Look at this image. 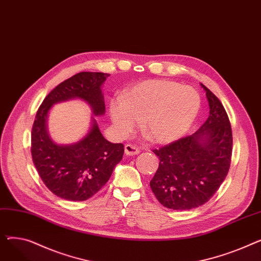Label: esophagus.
I'll return each instance as SVG.
<instances>
[{
  "label": "esophagus",
  "mask_w": 261,
  "mask_h": 261,
  "mask_svg": "<svg viewBox=\"0 0 261 261\" xmlns=\"http://www.w3.org/2000/svg\"><path fill=\"white\" fill-rule=\"evenodd\" d=\"M125 152L127 155H135V154H139L140 153V149L131 144H127L125 146Z\"/></svg>",
  "instance_id": "34e87169"
}]
</instances>
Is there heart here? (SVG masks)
Returning a JSON list of instances; mask_svg holds the SVG:
<instances>
[{"mask_svg":"<svg viewBox=\"0 0 261 261\" xmlns=\"http://www.w3.org/2000/svg\"><path fill=\"white\" fill-rule=\"evenodd\" d=\"M200 107V95L193 88L170 80H146L127 89L121 99H114L110 113L122 135L143 121V133L149 141L169 144L188 131Z\"/></svg>","mask_w":261,"mask_h":261,"instance_id":"b5f03b06","label":"heart"}]
</instances>
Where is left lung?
Returning <instances> with one entry per match:
<instances>
[{"label":"left lung","instance_id":"1","mask_svg":"<svg viewBox=\"0 0 261 261\" xmlns=\"http://www.w3.org/2000/svg\"><path fill=\"white\" fill-rule=\"evenodd\" d=\"M210 116L194 134L152 151L159 168L150 181L158 201L167 208L185 211L205 204L226 177L232 151L230 122L221 101L206 87Z\"/></svg>","mask_w":261,"mask_h":261}]
</instances>
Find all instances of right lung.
Segmentation results:
<instances>
[{
    "mask_svg": "<svg viewBox=\"0 0 261 261\" xmlns=\"http://www.w3.org/2000/svg\"><path fill=\"white\" fill-rule=\"evenodd\" d=\"M109 75L78 73L51 90L38 109L32 129V158L41 180L59 198L85 201L93 197L122 159L123 145L107 141L95 119L86 138L70 146L55 144L46 131L48 110L66 99H84L95 115H102L106 107L100 87Z\"/></svg>",
    "mask_w": 261,
    "mask_h": 261,
    "instance_id": "obj_1",
    "label": "right lung"
}]
</instances>
